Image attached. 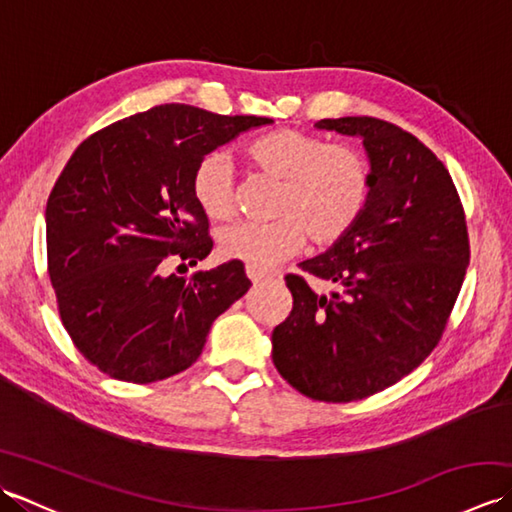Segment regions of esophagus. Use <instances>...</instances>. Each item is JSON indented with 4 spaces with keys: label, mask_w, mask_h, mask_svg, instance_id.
<instances>
[{
    "label": "esophagus",
    "mask_w": 512,
    "mask_h": 512,
    "mask_svg": "<svg viewBox=\"0 0 512 512\" xmlns=\"http://www.w3.org/2000/svg\"><path fill=\"white\" fill-rule=\"evenodd\" d=\"M246 277H248L250 281H253V284H259V281H264V279H273L275 275H268V273H264V270L248 266V268H246Z\"/></svg>",
    "instance_id": "esophagus-1"
}]
</instances>
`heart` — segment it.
<instances>
[{
    "mask_svg": "<svg viewBox=\"0 0 512 512\" xmlns=\"http://www.w3.org/2000/svg\"><path fill=\"white\" fill-rule=\"evenodd\" d=\"M246 158L259 173L279 180L270 222H237L217 235V248L226 259L253 268H270L306 244L330 248L367 211L372 200V167L347 145L295 127H279L255 138ZM235 171L224 151L202 156L191 176V193L200 211L211 220H226L235 209Z\"/></svg>",
    "mask_w": 512,
    "mask_h": 512,
    "instance_id": "1",
    "label": "heart"
}]
</instances>
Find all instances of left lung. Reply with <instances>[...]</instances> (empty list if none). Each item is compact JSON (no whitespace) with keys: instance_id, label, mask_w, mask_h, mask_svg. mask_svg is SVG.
Listing matches in <instances>:
<instances>
[{"instance_id":"left-lung-1","label":"left lung","mask_w":512,"mask_h":512,"mask_svg":"<svg viewBox=\"0 0 512 512\" xmlns=\"http://www.w3.org/2000/svg\"><path fill=\"white\" fill-rule=\"evenodd\" d=\"M317 127L363 138L372 200L350 235L301 262L303 275H286L292 310L273 330V361L303 396L352 402L398 383L436 350L471 246L458 189L416 136L372 116Z\"/></svg>"}]
</instances>
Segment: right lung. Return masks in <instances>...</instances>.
I'll return each mask as SVG.
<instances>
[{
    "instance_id": "right-lung-1",
    "label": "right lung",
    "mask_w": 512,
    "mask_h": 512,
    "mask_svg": "<svg viewBox=\"0 0 512 512\" xmlns=\"http://www.w3.org/2000/svg\"><path fill=\"white\" fill-rule=\"evenodd\" d=\"M268 123L167 103L74 149L46 206L48 277L63 328L103 374L145 385L184 372L213 321L246 295L237 259L191 277L165 266L198 264L213 248L191 193L200 158Z\"/></svg>"
}]
</instances>
